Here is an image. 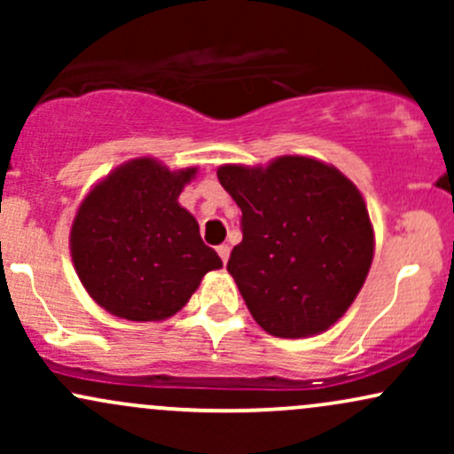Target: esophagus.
<instances>
[{
  "mask_svg": "<svg viewBox=\"0 0 454 454\" xmlns=\"http://www.w3.org/2000/svg\"><path fill=\"white\" fill-rule=\"evenodd\" d=\"M217 254H220L222 262L226 264V262H228V258H231V245H228V243H222L220 247H217Z\"/></svg>",
  "mask_w": 454,
  "mask_h": 454,
  "instance_id": "34e87169",
  "label": "esophagus"
}]
</instances>
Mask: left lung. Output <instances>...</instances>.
Returning a JSON list of instances; mask_svg holds the SVG:
<instances>
[{
	"mask_svg": "<svg viewBox=\"0 0 454 454\" xmlns=\"http://www.w3.org/2000/svg\"><path fill=\"white\" fill-rule=\"evenodd\" d=\"M217 179L243 213L228 273L254 320L288 340L335 325L373 260V226L356 185L303 155L264 168L223 164Z\"/></svg>",
	"mask_w": 454,
	"mask_h": 454,
	"instance_id": "8db88e82",
	"label": "left lung"
}]
</instances>
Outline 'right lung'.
<instances>
[{"mask_svg": "<svg viewBox=\"0 0 454 454\" xmlns=\"http://www.w3.org/2000/svg\"><path fill=\"white\" fill-rule=\"evenodd\" d=\"M198 168L170 170L153 158L114 168L78 207L70 254L98 305L132 322H160L184 307L222 260L179 205Z\"/></svg>", "mask_w": 454, "mask_h": 454, "instance_id": "obj_1", "label": "right lung"}]
</instances>
